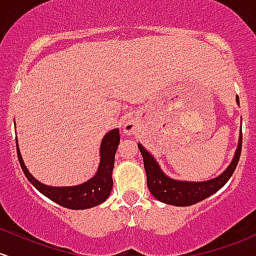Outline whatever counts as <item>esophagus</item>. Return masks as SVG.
<instances>
[{
	"label": "esophagus",
	"mask_w": 256,
	"mask_h": 256,
	"mask_svg": "<svg viewBox=\"0 0 256 256\" xmlns=\"http://www.w3.org/2000/svg\"><path fill=\"white\" fill-rule=\"evenodd\" d=\"M136 128H137V125L134 122H125V125H124V131H125V134H134V131H136Z\"/></svg>",
	"instance_id": "34e87169"
}]
</instances>
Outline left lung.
Returning <instances> with one entry per match:
<instances>
[{
  "label": "left lung",
  "instance_id": "8db88e82",
  "mask_svg": "<svg viewBox=\"0 0 256 256\" xmlns=\"http://www.w3.org/2000/svg\"><path fill=\"white\" fill-rule=\"evenodd\" d=\"M236 102L240 104V98L236 97ZM138 150L142 154L146 175H147V186L152 196L159 202L170 206H190L214 194L231 178L242 152V132H240L237 150L228 166L218 176L206 181H181L170 178L162 170L156 158L141 143H138Z\"/></svg>",
  "mask_w": 256,
  "mask_h": 256
}]
</instances>
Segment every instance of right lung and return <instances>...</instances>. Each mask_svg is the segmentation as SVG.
I'll return each mask as SVG.
<instances>
[{
	"instance_id": "1",
	"label": "right lung",
	"mask_w": 256,
	"mask_h": 256,
	"mask_svg": "<svg viewBox=\"0 0 256 256\" xmlns=\"http://www.w3.org/2000/svg\"><path fill=\"white\" fill-rule=\"evenodd\" d=\"M119 142V128H114L106 134L100 142V165L94 178L78 186L68 187L47 186L34 178L25 166L24 160L22 158L18 147V140H16V152H18V159L23 172L38 192L62 206L72 210H84L100 206L103 202H106V199L110 194L112 188H113L112 174H113L115 153H116Z\"/></svg>"
}]
</instances>
